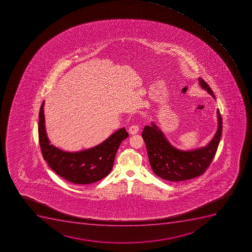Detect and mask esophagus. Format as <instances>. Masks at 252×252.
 I'll return each instance as SVG.
<instances>
[{"mask_svg":"<svg viewBox=\"0 0 252 252\" xmlns=\"http://www.w3.org/2000/svg\"><path fill=\"white\" fill-rule=\"evenodd\" d=\"M138 131H139V127H138V125H131V126L129 127V128H128V132H129L131 135L136 134L137 133Z\"/></svg>","mask_w":252,"mask_h":252,"instance_id":"1","label":"esophagus"}]
</instances>
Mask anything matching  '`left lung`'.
I'll list each match as a JSON object with an SVG mask.
<instances>
[{
	"label": "left lung",
	"mask_w": 252,
	"mask_h": 252,
	"mask_svg": "<svg viewBox=\"0 0 252 252\" xmlns=\"http://www.w3.org/2000/svg\"><path fill=\"white\" fill-rule=\"evenodd\" d=\"M199 85L215 98L214 92L203 79L198 78ZM218 129L208 145L193 150H181L171 145L163 131L152 122L142 131L152 169L156 175L169 182H182L199 177L208 168L215 158L221 140L222 120L217 110Z\"/></svg>",
	"instance_id": "obj_1"
}]
</instances>
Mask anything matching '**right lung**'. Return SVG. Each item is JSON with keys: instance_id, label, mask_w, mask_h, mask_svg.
I'll return each instance as SVG.
<instances>
[{"instance_id": "obj_1", "label": "right lung", "mask_w": 252, "mask_h": 252, "mask_svg": "<svg viewBox=\"0 0 252 252\" xmlns=\"http://www.w3.org/2000/svg\"><path fill=\"white\" fill-rule=\"evenodd\" d=\"M44 104L45 101L40 107L38 138L42 156L51 169L74 184H92L108 175L119 146L128 136L125 127L115 131L96 146L81 151H64L51 145L49 140L45 125Z\"/></svg>"}]
</instances>
